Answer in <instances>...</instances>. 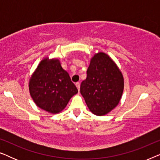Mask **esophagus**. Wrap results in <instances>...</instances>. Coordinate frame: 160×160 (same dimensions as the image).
Instances as JSON below:
<instances>
[{
    "instance_id": "1",
    "label": "esophagus",
    "mask_w": 160,
    "mask_h": 160,
    "mask_svg": "<svg viewBox=\"0 0 160 160\" xmlns=\"http://www.w3.org/2000/svg\"><path fill=\"white\" fill-rule=\"evenodd\" d=\"M76 87H77L78 90L79 91V89H80V83L79 82H76Z\"/></svg>"
}]
</instances>
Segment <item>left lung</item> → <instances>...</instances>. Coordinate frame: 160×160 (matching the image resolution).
<instances>
[{"instance_id": "left-lung-1", "label": "left lung", "mask_w": 160, "mask_h": 160, "mask_svg": "<svg viewBox=\"0 0 160 160\" xmlns=\"http://www.w3.org/2000/svg\"><path fill=\"white\" fill-rule=\"evenodd\" d=\"M123 89V76L115 62L103 52L95 54L80 87L91 112L98 116L110 112L119 102Z\"/></svg>"}]
</instances>
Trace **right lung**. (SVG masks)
<instances>
[{"mask_svg":"<svg viewBox=\"0 0 160 160\" xmlns=\"http://www.w3.org/2000/svg\"><path fill=\"white\" fill-rule=\"evenodd\" d=\"M30 95L39 108L58 113L67 106L72 96L78 92L68 73L58 60H43L29 83Z\"/></svg>","mask_w":160,"mask_h":160,"instance_id":"right-lung-1","label":"right lung"}]
</instances>
